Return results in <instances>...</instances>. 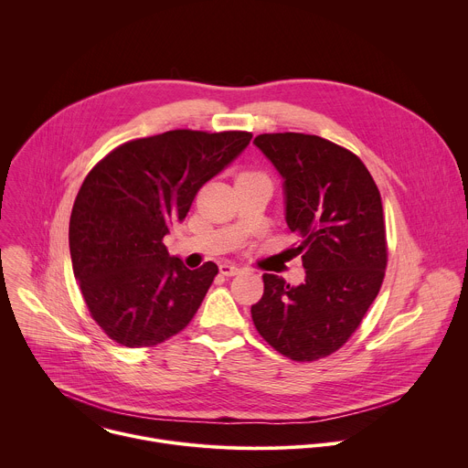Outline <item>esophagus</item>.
<instances>
[{"label": "esophagus", "mask_w": 468, "mask_h": 468, "mask_svg": "<svg viewBox=\"0 0 468 468\" xmlns=\"http://www.w3.org/2000/svg\"><path fill=\"white\" fill-rule=\"evenodd\" d=\"M240 272V269L233 262H220V274L222 276H237Z\"/></svg>", "instance_id": "obj_1"}]
</instances>
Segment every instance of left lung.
Wrapping results in <instances>:
<instances>
[{"label": "left lung", "mask_w": 468, "mask_h": 468, "mask_svg": "<svg viewBox=\"0 0 468 468\" xmlns=\"http://www.w3.org/2000/svg\"><path fill=\"white\" fill-rule=\"evenodd\" d=\"M253 144L285 179L287 226L298 235L305 282L262 274L251 305L259 335L292 361H316L354 335L387 266L381 196L350 150L303 133H262Z\"/></svg>", "instance_id": "obj_1"}]
</instances>
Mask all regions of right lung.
<instances>
[{
	"label": "right lung",
	"instance_id": "add662e5",
	"mask_svg": "<svg viewBox=\"0 0 468 468\" xmlns=\"http://www.w3.org/2000/svg\"><path fill=\"white\" fill-rule=\"evenodd\" d=\"M250 141L248 131L174 129L120 144L89 172L69 240L85 303L109 339L150 348L188 325L218 266L188 271L163 239Z\"/></svg>",
	"mask_w": 468,
	"mask_h": 468
}]
</instances>
